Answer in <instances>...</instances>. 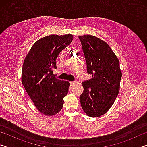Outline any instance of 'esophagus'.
Instances as JSON below:
<instances>
[{"label": "esophagus", "mask_w": 147, "mask_h": 147, "mask_svg": "<svg viewBox=\"0 0 147 147\" xmlns=\"http://www.w3.org/2000/svg\"><path fill=\"white\" fill-rule=\"evenodd\" d=\"M70 84H71V86H73L74 85V84H76V82H70Z\"/></svg>", "instance_id": "obj_1"}]
</instances>
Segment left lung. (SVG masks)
Wrapping results in <instances>:
<instances>
[{
    "mask_svg": "<svg viewBox=\"0 0 147 147\" xmlns=\"http://www.w3.org/2000/svg\"><path fill=\"white\" fill-rule=\"evenodd\" d=\"M82 45L89 80L82 82L80 96L87 115L98 117L108 111L117 96L122 73L119 59L108 44L91 35L78 36Z\"/></svg>",
    "mask_w": 147,
    "mask_h": 147,
    "instance_id": "left-lung-1",
    "label": "left lung"
}]
</instances>
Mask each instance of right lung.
<instances>
[{
  "label": "right lung",
  "instance_id": "add662e5",
  "mask_svg": "<svg viewBox=\"0 0 147 147\" xmlns=\"http://www.w3.org/2000/svg\"><path fill=\"white\" fill-rule=\"evenodd\" d=\"M73 39L71 34L49 35L35 43L27 54L22 69L21 80L31 100L39 112L53 116L63 108V98L70 83L53 76L56 59Z\"/></svg>",
  "mask_w": 147,
  "mask_h": 147
}]
</instances>
